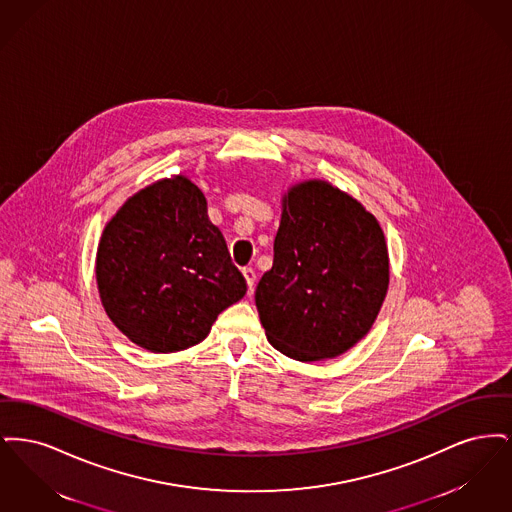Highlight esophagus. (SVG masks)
<instances>
[{"label": "esophagus", "mask_w": 512, "mask_h": 512, "mask_svg": "<svg viewBox=\"0 0 512 512\" xmlns=\"http://www.w3.org/2000/svg\"><path fill=\"white\" fill-rule=\"evenodd\" d=\"M242 272H244L245 282H247V286H249V290H251V288H253V284H255V278H257V276H255V270H253V268L245 267Z\"/></svg>", "instance_id": "34e87169"}]
</instances>
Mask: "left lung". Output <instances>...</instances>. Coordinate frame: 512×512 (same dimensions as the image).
<instances>
[{
    "label": "left lung",
    "mask_w": 512,
    "mask_h": 512,
    "mask_svg": "<svg viewBox=\"0 0 512 512\" xmlns=\"http://www.w3.org/2000/svg\"><path fill=\"white\" fill-rule=\"evenodd\" d=\"M390 284V257L374 215L324 180L282 197L272 268L255 305L268 341L286 357L334 359L363 340Z\"/></svg>",
    "instance_id": "1"
}]
</instances>
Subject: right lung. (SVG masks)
Wrapping results in <instances>:
<instances>
[{
  "label": "right lung",
  "mask_w": 512,
  "mask_h": 512,
  "mask_svg": "<svg viewBox=\"0 0 512 512\" xmlns=\"http://www.w3.org/2000/svg\"><path fill=\"white\" fill-rule=\"evenodd\" d=\"M96 280L107 317L151 353L205 340L220 313L247 292L205 195L182 174L132 195L107 222Z\"/></svg>",
  "instance_id": "right-lung-1"
}]
</instances>
